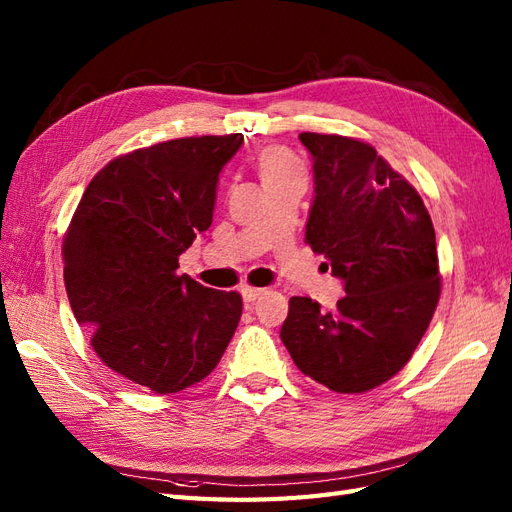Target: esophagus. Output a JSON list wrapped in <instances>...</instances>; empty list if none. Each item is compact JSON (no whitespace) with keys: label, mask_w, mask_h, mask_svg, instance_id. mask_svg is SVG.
<instances>
[{"label":"esophagus","mask_w":512,"mask_h":512,"mask_svg":"<svg viewBox=\"0 0 512 512\" xmlns=\"http://www.w3.org/2000/svg\"><path fill=\"white\" fill-rule=\"evenodd\" d=\"M241 294H243V301L245 303H254L256 299H260L262 294H265V288H252V286H245L243 290H241Z\"/></svg>","instance_id":"34e87169"}]
</instances>
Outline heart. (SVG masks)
<instances>
[{
	"label": "heart",
	"instance_id": "obj_1",
	"mask_svg": "<svg viewBox=\"0 0 512 512\" xmlns=\"http://www.w3.org/2000/svg\"><path fill=\"white\" fill-rule=\"evenodd\" d=\"M256 170L262 183H265V188H271V185L282 183L292 177L305 175L303 164L297 160V156L282 145L262 147L256 158Z\"/></svg>",
	"mask_w": 512,
	"mask_h": 512
}]
</instances>
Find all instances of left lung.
<instances>
[{"instance_id": "8db88e82", "label": "left lung", "mask_w": 512, "mask_h": 512, "mask_svg": "<svg viewBox=\"0 0 512 512\" xmlns=\"http://www.w3.org/2000/svg\"><path fill=\"white\" fill-rule=\"evenodd\" d=\"M299 138L316 181L305 243L329 260L346 294L333 312L292 297L280 337L305 376L359 395L391 380L429 327L442 290L436 230L414 185L369 143Z\"/></svg>"}]
</instances>
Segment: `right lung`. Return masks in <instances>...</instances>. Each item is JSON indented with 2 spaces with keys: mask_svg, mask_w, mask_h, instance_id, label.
<instances>
[{
  "mask_svg": "<svg viewBox=\"0 0 512 512\" xmlns=\"http://www.w3.org/2000/svg\"><path fill=\"white\" fill-rule=\"evenodd\" d=\"M241 143L185 136L117 156L89 181L64 235L76 322L106 367L156 395L205 380L241 320L239 292L177 273L211 226L220 170Z\"/></svg>",
  "mask_w": 512,
  "mask_h": 512,
  "instance_id": "1",
  "label": "right lung"
}]
</instances>
